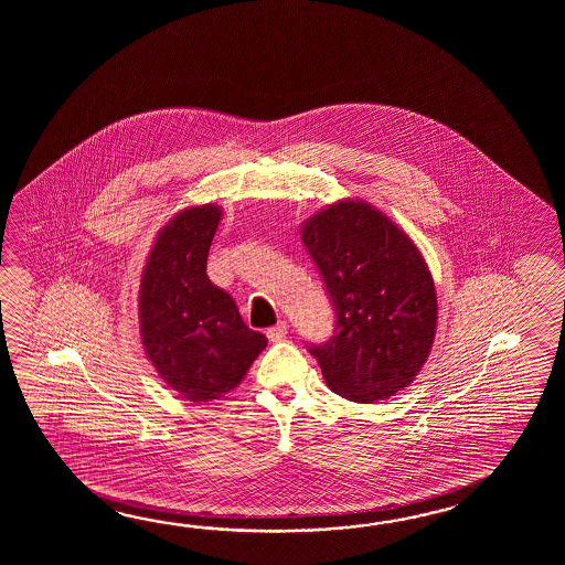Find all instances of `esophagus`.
Instances as JSON below:
<instances>
[{
    "instance_id": "esophagus-1",
    "label": "esophagus",
    "mask_w": 565,
    "mask_h": 565,
    "mask_svg": "<svg viewBox=\"0 0 565 565\" xmlns=\"http://www.w3.org/2000/svg\"><path fill=\"white\" fill-rule=\"evenodd\" d=\"M288 324L287 321H278L275 327H270L268 331H266V337L273 341V343H277V341H282L285 337H287Z\"/></svg>"
}]
</instances>
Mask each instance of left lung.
Listing matches in <instances>:
<instances>
[{
	"label": "left lung",
	"mask_w": 565,
	"mask_h": 565,
	"mask_svg": "<svg viewBox=\"0 0 565 565\" xmlns=\"http://www.w3.org/2000/svg\"><path fill=\"white\" fill-rule=\"evenodd\" d=\"M337 315L335 335L309 351L327 385L373 404L408 387L428 360L438 300L418 246L382 210L339 200L302 222Z\"/></svg>",
	"instance_id": "obj_1"
}]
</instances>
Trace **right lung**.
Returning <instances> with one entry per match:
<instances>
[{"mask_svg":"<svg viewBox=\"0 0 565 565\" xmlns=\"http://www.w3.org/2000/svg\"><path fill=\"white\" fill-rule=\"evenodd\" d=\"M222 205H190L157 232L139 287L145 355L190 402H212L241 385L268 339L242 321L234 299L205 273Z\"/></svg>","mask_w":565,"mask_h":565,"instance_id":"obj_1","label":"right lung"}]
</instances>
